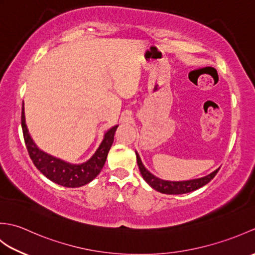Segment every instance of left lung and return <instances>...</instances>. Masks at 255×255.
<instances>
[{
  "label": "left lung",
  "instance_id": "8db88e82",
  "mask_svg": "<svg viewBox=\"0 0 255 255\" xmlns=\"http://www.w3.org/2000/svg\"><path fill=\"white\" fill-rule=\"evenodd\" d=\"M136 155H137V162H138V166L140 173L143 177V180L147 182L149 185L154 188L155 191H158L160 193L163 194H170V195H180V194H185L189 193L193 191H196V189L203 187L206 184L209 183L215 175L217 174L219 169L215 170L213 173L210 174L199 177V178H194V180H188V181H165V180H161V178L154 176L152 173H150L145 166L143 165L141 159L136 151Z\"/></svg>",
  "mask_w": 255,
  "mask_h": 255
}]
</instances>
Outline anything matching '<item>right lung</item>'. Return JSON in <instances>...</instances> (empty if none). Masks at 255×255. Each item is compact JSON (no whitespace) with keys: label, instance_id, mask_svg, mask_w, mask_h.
Wrapping results in <instances>:
<instances>
[{"label":"right lung","instance_id":"1","mask_svg":"<svg viewBox=\"0 0 255 255\" xmlns=\"http://www.w3.org/2000/svg\"><path fill=\"white\" fill-rule=\"evenodd\" d=\"M117 127L118 125L108 129L104 134V139H103L100 147L88 161L80 164H72L48 154L37 147V144L30 137L28 128H27L24 104L23 111H21V128H23L26 148L28 150L32 163L47 178L64 187L83 186L93 181L100 174L105 164L108 151L113 144L114 134H115Z\"/></svg>","mask_w":255,"mask_h":255}]
</instances>
